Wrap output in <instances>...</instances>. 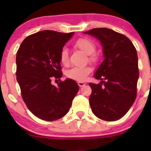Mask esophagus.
<instances>
[{"label":"esophagus","instance_id":"34e87169","mask_svg":"<svg viewBox=\"0 0 151 151\" xmlns=\"http://www.w3.org/2000/svg\"><path fill=\"white\" fill-rule=\"evenodd\" d=\"M78 84L80 87H82V86H84V85H85L86 83L84 82H78Z\"/></svg>","mask_w":151,"mask_h":151}]
</instances>
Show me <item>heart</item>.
<instances>
[{
    "mask_svg": "<svg viewBox=\"0 0 151 151\" xmlns=\"http://www.w3.org/2000/svg\"><path fill=\"white\" fill-rule=\"evenodd\" d=\"M74 47L88 55V60L91 63H96L100 59L98 53L95 52L96 45L91 39L86 37L80 38L74 43ZM60 62L64 66H67L69 64V53L66 49H62L60 53ZM91 72V69L89 67H73L71 69L68 70L66 75L71 79L78 81H83Z\"/></svg>",
    "mask_w": 151,
    "mask_h": 151,
    "instance_id": "1",
    "label": "heart"
}]
</instances>
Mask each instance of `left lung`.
Wrapping results in <instances>:
<instances>
[{
    "instance_id": "obj_1",
    "label": "left lung",
    "mask_w": 151,
    "mask_h": 151,
    "mask_svg": "<svg viewBox=\"0 0 151 151\" xmlns=\"http://www.w3.org/2000/svg\"><path fill=\"white\" fill-rule=\"evenodd\" d=\"M84 33L100 40L105 58L95 73L102 81L89 83L91 108L98 118L117 120L128 112L137 96V51L129 38L110 29L95 28Z\"/></svg>"
}]
</instances>
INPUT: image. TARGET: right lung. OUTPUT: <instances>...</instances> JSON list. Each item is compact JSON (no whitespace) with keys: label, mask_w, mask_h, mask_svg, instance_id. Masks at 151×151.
Segmentation results:
<instances>
[{"label":"right lung","mask_w":151,"mask_h":151,"mask_svg":"<svg viewBox=\"0 0 151 151\" xmlns=\"http://www.w3.org/2000/svg\"><path fill=\"white\" fill-rule=\"evenodd\" d=\"M74 32L68 34L44 30L29 35L16 53V79L22 100L38 118L53 121L65 116L79 90L78 84L67 78L57 83L51 80L62 78L60 62L65 43Z\"/></svg>","instance_id":"add662e5"}]
</instances>
